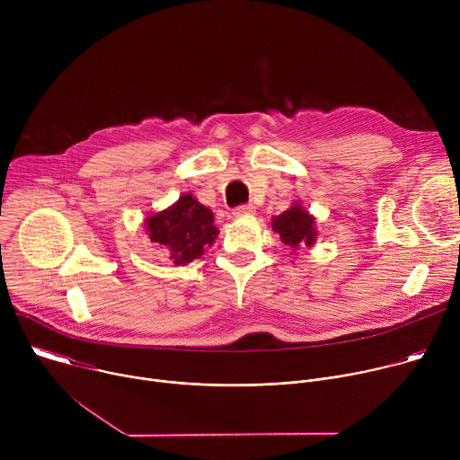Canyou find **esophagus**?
I'll return each instance as SVG.
<instances>
[{"label":"esophagus","instance_id":"34e87169","mask_svg":"<svg viewBox=\"0 0 460 460\" xmlns=\"http://www.w3.org/2000/svg\"><path fill=\"white\" fill-rule=\"evenodd\" d=\"M233 215L236 218H243V217H252L254 215V206H240L233 211Z\"/></svg>","mask_w":460,"mask_h":460}]
</instances>
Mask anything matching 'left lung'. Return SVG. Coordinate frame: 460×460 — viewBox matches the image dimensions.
I'll return each mask as SVG.
<instances>
[{
  "label": "left lung",
  "instance_id": "1",
  "mask_svg": "<svg viewBox=\"0 0 460 460\" xmlns=\"http://www.w3.org/2000/svg\"><path fill=\"white\" fill-rule=\"evenodd\" d=\"M273 231L280 236L282 243L289 245L296 254L300 247H313L318 238V231L314 227V217L304 209L300 202H293V206L279 217L271 218Z\"/></svg>",
  "mask_w": 460,
  "mask_h": 460
}]
</instances>
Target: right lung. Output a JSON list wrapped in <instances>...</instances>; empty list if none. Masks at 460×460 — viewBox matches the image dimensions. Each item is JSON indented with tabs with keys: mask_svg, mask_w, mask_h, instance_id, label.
<instances>
[{
	"mask_svg": "<svg viewBox=\"0 0 460 460\" xmlns=\"http://www.w3.org/2000/svg\"><path fill=\"white\" fill-rule=\"evenodd\" d=\"M146 233L153 243L169 251L174 266H185L200 258L220 231L215 226L213 211L190 192H183L171 208L147 215Z\"/></svg>",
	"mask_w": 460,
	"mask_h": 460,
	"instance_id": "obj_1",
	"label": "right lung"
}]
</instances>
